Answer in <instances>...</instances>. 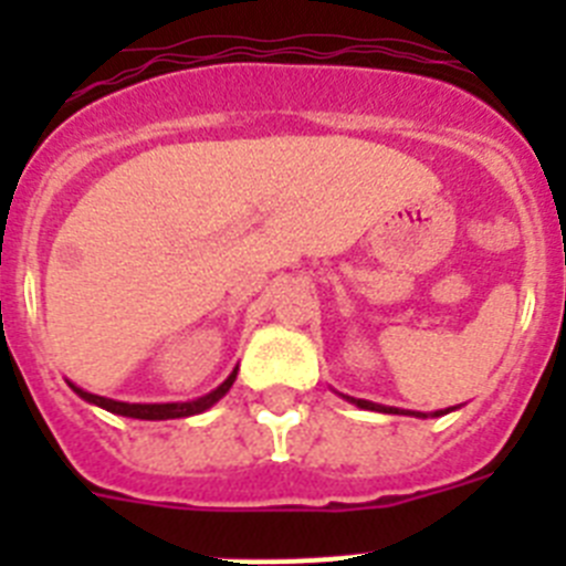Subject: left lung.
<instances>
[{
    "label": "left lung",
    "mask_w": 566,
    "mask_h": 566,
    "mask_svg": "<svg viewBox=\"0 0 566 566\" xmlns=\"http://www.w3.org/2000/svg\"><path fill=\"white\" fill-rule=\"evenodd\" d=\"M348 402H354L357 408H365V411H382V413H411V417H428V413H419V411H399V408H388V405H377V402H368V399H354V397H345ZM448 411H453V408H448ZM448 411H437L433 417H442V413Z\"/></svg>",
    "instance_id": "left-lung-1"
}]
</instances>
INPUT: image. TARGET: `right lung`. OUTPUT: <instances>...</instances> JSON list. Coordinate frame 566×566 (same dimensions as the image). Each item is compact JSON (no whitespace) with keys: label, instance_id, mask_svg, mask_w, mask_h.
Here are the masks:
<instances>
[{"label":"right lung","instance_id":"right-lung-1","mask_svg":"<svg viewBox=\"0 0 566 566\" xmlns=\"http://www.w3.org/2000/svg\"><path fill=\"white\" fill-rule=\"evenodd\" d=\"M234 377H238V368L223 379L214 391H209L207 397H198L192 402H155V405H142V402H115V399L98 397V394L82 391L78 385L70 382V388L84 399V402H93L98 408L109 413H118V417H133V419H181V417H195V413H203L207 408H212L221 397H227V391L232 388Z\"/></svg>","mask_w":566,"mask_h":566}]
</instances>
